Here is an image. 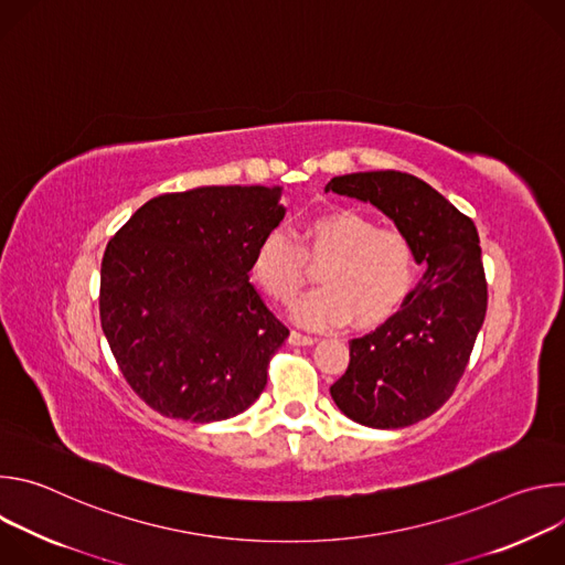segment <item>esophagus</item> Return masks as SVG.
<instances>
[{
    "instance_id": "34e87169",
    "label": "esophagus",
    "mask_w": 565,
    "mask_h": 565,
    "mask_svg": "<svg viewBox=\"0 0 565 565\" xmlns=\"http://www.w3.org/2000/svg\"><path fill=\"white\" fill-rule=\"evenodd\" d=\"M315 342H317V338L301 335V333H297V331H292V333L288 335V344H292V347H312Z\"/></svg>"
}]
</instances>
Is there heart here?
<instances>
[{
    "instance_id": "obj_1",
    "label": "heart",
    "mask_w": 565,
    "mask_h": 565,
    "mask_svg": "<svg viewBox=\"0 0 565 565\" xmlns=\"http://www.w3.org/2000/svg\"><path fill=\"white\" fill-rule=\"evenodd\" d=\"M303 257L324 264L317 275L321 288L301 297L290 312L303 329L340 327L351 317L360 329L375 327L405 301L416 279L409 236L380 227L353 210L308 218L301 227V250L284 227L268 230L255 248L250 275L270 299L288 303L303 284Z\"/></svg>"
}]
</instances>
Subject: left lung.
Segmentation results:
<instances>
[{
  "label": "left lung",
  "mask_w": 565,
  "mask_h": 565,
  "mask_svg": "<svg viewBox=\"0 0 565 565\" xmlns=\"http://www.w3.org/2000/svg\"><path fill=\"white\" fill-rule=\"evenodd\" d=\"M324 192L371 203L407 234L423 281L373 333L351 340L347 373L331 386L338 409L373 429L416 425L438 412L469 362L488 310L480 241L469 216L418 177L358 172Z\"/></svg>",
  "instance_id": "left-lung-1"
}]
</instances>
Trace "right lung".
Listing matches in <instances>:
<instances>
[{
  "label": "right lung",
  "instance_id": "1",
  "mask_svg": "<svg viewBox=\"0 0 565 565\" xmlns=\"http://www.w3.org/2000/svg\"><path fill=\"white\" fill-rule=\"evenodd\" d=\"M281 188L163 194L116 232L100 268V324L129 386L166 418L218 423L262 395L288 329L250 284Z\"/></svg>",
  "mask_w": 565,
  "mask_h": 565
}]
</instances>
